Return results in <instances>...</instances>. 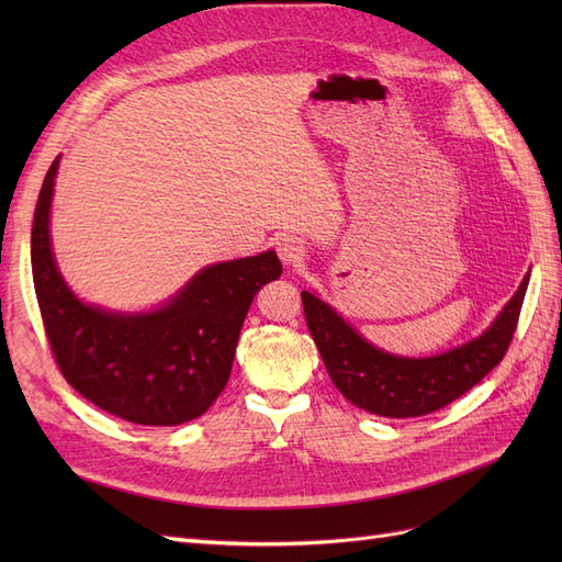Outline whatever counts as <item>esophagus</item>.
Listing matches in <instances>:
<instances>
[{
	"label": "esophagus",
	"mask_w": 562,
	"mask_h": 562,
	"mask_svg": "<svg viewBox=\"0 0 562 562\" xmlns=\"http://www.w3.org/2000/svg\"><path fill=\"white\" fill-rule=\"evenodd\" d=\"M277 252L285 265H297L304 260V246L295 236H281L277 241Z\"/></svg>",
	"instance_id": "obj_1"
}]
</instances>
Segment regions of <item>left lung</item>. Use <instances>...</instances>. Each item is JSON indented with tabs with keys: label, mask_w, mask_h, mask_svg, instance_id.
<instances>
[{
	"label": "left lung",
	"mask_w": 562,
	"mask_h": 562,
	"mask_svg": "<svg viewBox=\"0 0 562 562\" xmlns=\"http://www.w3.org/2000/svg\"><path fill=\"white\" fill-rule=\"evenodd\" d=\"M527 281L530 274L481 337L431 359H401L375 349L307 291H302V307L339 394L380 417H422L464 396L504 359L518 326Z\"/></svg>",
	"instance_id": "1"
}]
</instances>
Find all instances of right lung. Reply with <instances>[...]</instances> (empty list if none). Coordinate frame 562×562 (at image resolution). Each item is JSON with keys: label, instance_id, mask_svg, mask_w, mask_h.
<instances>
[{"label": "right lung", "instance_id": "1", "mask_svg": "<svg viewBox=\"0 0 562 562\" xmlns=\"http://www.w3.org/2000/svg\"><path fill=\"white\" fill-rule=\"evenodd\" d=\"M58 159L32 223V279L46 339L67 384L114 417L176 427L203 415L229 380L252 297L281 277L274 250L206 267L166 307L110 314L79 302L60 279L48 239Z\"/></svg>", "mask_w": 562, "mask_h": 562}]
</instances>
